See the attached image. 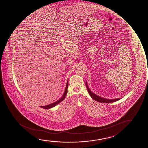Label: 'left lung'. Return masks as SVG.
I'll return each instance as SVG.
<instances>
[{"label": "left lung", "mask_w": 148, "mask_h": 148, "mask_svg": "<svg viewBox=\"0 0 148 148\" xmlns=\"http://www.w3.org/2000/svg\"><path fill=\"white\" fill-rule=\"evenodd\" d=\"M85 84H86V86L87 87V90L89 93V95L91 97L92 99H93L96 101H99V103H113L115 101H117L118 100L121 99V98L114 99H105L103 97H101L97 95L95 93L92 92L89 89V87H88V85H87V82H85Z\"/></svg>", "instance_id": "obj_1"}]
</instances>
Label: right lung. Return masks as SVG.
Returning a JSON list of instances; mask_svg holds the SVG:
<instances>
[{"label":"right lung","mask_w":148,"mask_h":148,"mask_svg":"<svg viewBox=\"0 0 148 148\" xmlns=\"http://www.w3.org/2000/svg\"><path fill=\"white\" fill-rule=\"evenodd\" d=\"M68 80L67 81V84H66L65 91H64V94L62 95V97H61V99H60L58 101H55V102L53 103H51V104L45 106H41L40 107L43 108V109H51V108L54 107L55 106L58 105V103H61V101L65 99V97H66V96L67 95V92H68Z\"/></svg>","instance_id":"1"}]
</instances>
